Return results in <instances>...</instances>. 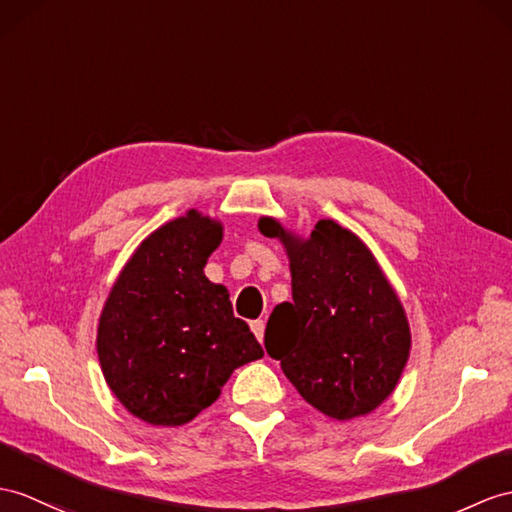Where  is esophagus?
I'll list each match as a JSON object with an SVG mask.
<instances>
[{"label":"esophagus","mask_w":512,"mask_h":512,"mask_svg":"<svg viewBox=\"0 0 512 512\" xmlns=\"http://www.w3.org/2000/svg\"><path fill=\"white\" fill-rule=\"evenodd\" d=\"M249 328H252V332H254L256 339H258L260 343H263V336H265V321H263V319H256V321L249 323Z\"/></svg>","instance_id":"esophagus-1"}]
</instances>
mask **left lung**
<instances>
[{
  "mask_svg": "<svg viewBox=\"0 0 512 512\" xmlns=\"http://www.w3.org/2000/svg\"><path fill=\"white\" fill-rule=\"evenodd\" d=\"M291 260L293 302L273 308L265 350L304 400L332 419L371 413L395 389L410 330L393 286L367 245L321 219L306 241L260 219Z\"/></svg>",
  "mask_w": 512,
  "mask_h": 512,
  "instance_id": "8db88e82",
  "label": "left lung"
}]
</instances>
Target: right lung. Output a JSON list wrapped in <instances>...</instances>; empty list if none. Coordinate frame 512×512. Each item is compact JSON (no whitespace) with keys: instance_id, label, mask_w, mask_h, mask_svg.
I'll return each mask as SVG.
<instances>
[{"instance_id":"add662e5","label":"right lung","mask_w":512,"mask_h":512,"mask_svg":"<svg viewBox=\"0 0 512 512\" xmlns=\"http://www.w3.org/2000/svg\"><path fill=\"white\" fill-rule=\"evenodd\" d=\"M221 223L189 210L139 245L99 317L104 378L134 417L182 426L213 404L263 347L234 317L228 289L204 276Z\"/></svg>"}]
</instances>
